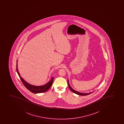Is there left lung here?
Masks as SVG:
<instances>
[{"mask_svg": "<svg viewBox=\"0 0 124 124\" xmlns=\"http://www.w3.org/2000/svg\"><path fill=\"white\" fill-rule=\"evenodd\" d=\"M68 85L69 87V88H70V89L71 90V91L72 92L74 93H75L76 94L78 95H89V94H91V93L93 92H91L89 93H82L79 92L78 91H76L74 90V89H73L71 88V86H70V84H69V82L68 79Z\"/></svg>", "mask_w": 124, "mask_h": 124, "instance_id": "1", "label": "left lung"}]
</instances>
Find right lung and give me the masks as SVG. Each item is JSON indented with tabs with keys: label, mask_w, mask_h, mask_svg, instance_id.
I'll list each match as a JSON object with an SVG mask.
<instances>
[{
	"label": "right lung",
	"mask_w": 124,
	"mask_h": 124,
	"mask_svg": "<svg viewBox=\"0 0 124 124\" xmlns=\"http://www.w3.org/2000/svg\"><path fill=\"white\" fill-rule=\"evenodd\" d=\"M18 64H17V60L16 61V71H17V74L19 75V77L20 78V79L21 80L22 82L23 83V84L24 86L26 88L29 90L31 92L34 93H42L45 92L47 91L49 89L51 86L53 84V80L54 78V77L52 78L51 80L48 82L46 84L44 85H40V86H36V85H32L27 82L26 81H25L21 76L20 74L19 73L18 69Z\"/></svg>",
	"instance_id": "obj_1"
}]
</instances>
